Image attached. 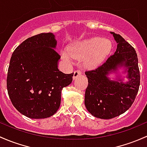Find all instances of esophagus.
I'll list each match as a JSON object with an SVG mask.
<instances>
[{"label": "esophagus", "instance_id": "obj_1", "mask_svg": "<svg viewBox=\"0 0 147 147\" xmlns=\"http://www.w3.org/2000/svg\"><path fill=\"white\" fill-rule=\"evenodd\" d=\"M81 74H82V72L80 70H75V72H74V75H73L74 80H75V79L78 78L79 76H80V75H81Z\"/></svg>", "mask_w": 147, "mask_h": 147}]
</instances>
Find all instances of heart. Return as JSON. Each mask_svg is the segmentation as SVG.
<instances>
[{
    "label": "heart",
    "mask_w": 147,
    "mask_h": 147,
    "mask_svg": "<svg viewBox=\"0 0 147 147\" xmlns=\"http://www.w3.org/2000/svg\"><path fill=\"white\" fill-rule=\"evenodd\" d=\"M112 42L108 38L94 36L77 43L67 52H63L62 56L69 61L71 58L75 60H84V66L87 69L98 67L110 53Z\"/></svg>",
    "instance_id": "b5f03b06"
}]
</instances>
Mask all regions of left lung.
<instances>
[{
  "mask_svg": "<svg viewBox=\"0 0 147 147\" xmlns=\"http://www.w3.org/2000/svg\"><path fill=\"white\" fill-rule=\"evenodd\" d=\"M118 44L114 54L98 68L85 72L88 86L84 104L87 111L96 118L111 119L124 113L133 103L139 91L140 74L138 58L133 47L120 35L111 32ZM125 69L128 81L117 76L111 80L108 77L119 69Z\"/></svg>",
  "mask_w": 147,
  "mask_h": 147,
  "instance_id": "left-lung-1",
  "label": "left lung"
}]
</instances>
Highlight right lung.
Wrapping results in <instances>:
<instances>
[{"instance_id": "right-lung-1", "label": "right lung", "mask_w": 147, "mask_h": 147, "mask_svg": "<svg viewBox=\"0 0 147 147\" xmlns=\"http://www.w3.org/2000/svg\"><path fill=\"white\" fill-rule=\"evenodd\" d=\"M56 46L53 33H41L23 41L12 54L7 92L15 109L29 118L54 115L61 105L62 89L72 81L74 73L58 69L61 56Z\"/></svg>"}]
</instances>
